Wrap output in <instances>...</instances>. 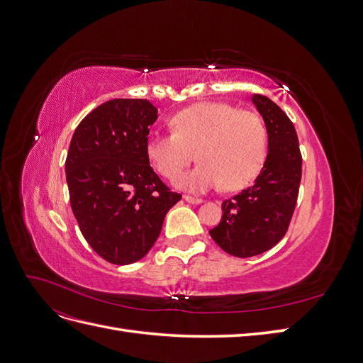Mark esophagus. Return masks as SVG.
<instances>
[{"mask_svg": "<svg viewBox=\"0 0 363 363\" xmlns=\"http://www.w3.org/2000/svg\"><path fill=\"white\" fill-rule=\"evenodd\" d=\"M184 201H188L189 204H201L204 200L195 199V196H191V195H184Z\"/></svg>", "mask_w": 363, "mask_h": 363, "instance_id": "obj_1", "label": "esophagus"}]
</instances>
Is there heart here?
<instances>
[{
    "mask_svg": "<svg viewBox=\"0 0 363 363\" xmlns=\"http://www.w3.org/2000/svg\"><path fill=\"white\" fill-rule=\"evenodd\" d=\"M172 133H151L147 157L159 174L175 179L194 159L199 167L175 180L177 188L206 192L224 183L228 191L245 188L268 156V130L259 113L228 103H196L171 118Z\"/></svg>",
    "mask_w": 363,
    "mask_h": 363,
    "instance_id": "b5f03b06",
    "label": "heart"
}]
</instances>
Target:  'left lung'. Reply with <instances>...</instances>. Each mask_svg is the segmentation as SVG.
<instances>
[{
  "instance_id": "obj_1",
  "label": "left lung",
  "mask_w": 363,
  "mask_h": 363,
  "mask_svg": "<svg viewBox=\"0 0 363 363\" xmlns=\"http://www.w3.org/2000/svg\"><path fill=\"white\" fill-rule=\"evenodd\" d=\"M268 130V156L255 184L223 203V218L211 236L236 257L262 255L288 232L301 182L298 138L281 108L265 95H252Z\"/></svg>"
}]
</instances>
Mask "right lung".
Segmentation results:
<instances>
[{"label": "right lung", "mask_w": 363, "mask_h": 363, "mask_svg": "<svg viewBox=\"0 0 363 363\" xmlns=\"http://www.w3.org/2000/svg\"><path fill=\"white\" fill-rule=\"evenodd\" d=\"M156 119L148 100L116 98L86 115L69 144L65 171L74 216L87 244L115 265L144 257L182 200L150 167L145 145Z\"/></svg>", "instance_id": "right-lung-1"}]
</instances>
